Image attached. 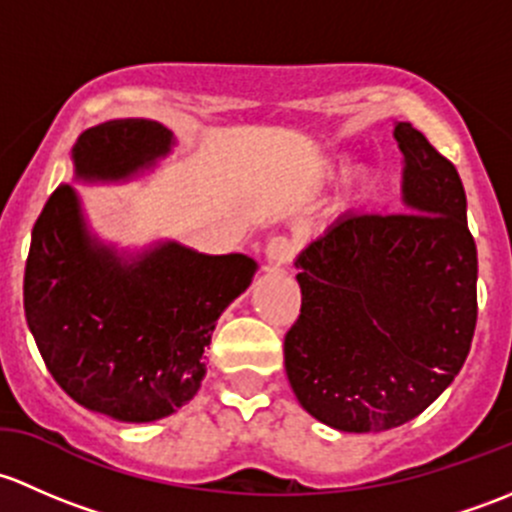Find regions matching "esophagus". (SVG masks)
<instances>
[{
  "mask_svg": "<svg viewBox=\"0 0 512 512\" xmlns=\"http://www.w3.org/2000/svg\"><path fill=\"white\" fill-rule=\"evenodd\" d=\"M295 254H298V246L291 236L286 234H278L273 239H268L266 244V258L271 266H288L293 261Z\"/></svg>",
  "mask_w": 512,
  "mask_h": 512,
  "instance_id": "1",
  "label": "esophagus"
}]
</instances>
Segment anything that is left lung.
I'll return each instance as SVG.
<instances>
[{
  "instance_id": "1",
  "label": "left lung",
  "mask_w": 512,
  "mask_h": 512,
  "mask_svg": "<svg viewBox=\"0 0 512 512\" xmlns=\"http://www.w3.org/2000/svg\"><path fill=\"white\" fill-rule=\"evenodd\" d=\"M407 212L345 214L298 256L300 315L283 340L308 414L352 434L394 429L453 382L478 318V254L451 160L397 123Z\"/></svg>"
}]
</instances>
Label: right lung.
I'll use <instances>...</instances> for the list:
<instances>
[{"label":"right lung","mask_w":512,"mask_h":512,"mask_svg":"<svg viewBox=\"0 0 512 512\" xmlns=\"http://www.w3.org/2000/svg\"><path fill=\"white\" fill-rule=\"evenodd\" d=\"M172 133L140 118L108 120L73 147L81 179H123L170 152ZM241 254L165 244L123 263L93 244L78 197L59 184L31 231L24 313L46 370L81 407L155 421L197 394L221 310L254 278Z\"/></svg>","instance_id":"obj_1"}]
</instances>
